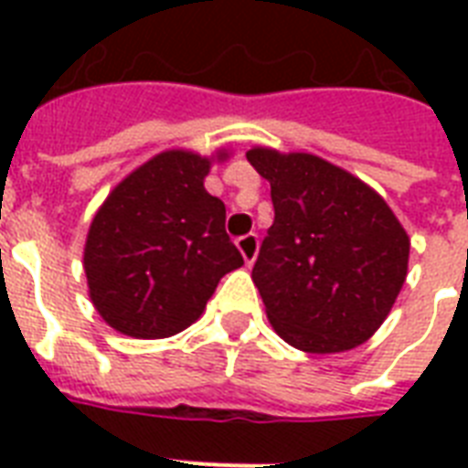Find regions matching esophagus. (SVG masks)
I'll list each match as a JSON object with an SVG mask.
<instances>
[{
  "instance_id": "obj_1",
  "label": "esophagus",
  "mask_w": 468,
  "mask_h": 468,
  "mask_svg": "<svg viewBox=\"0 0 468 468\" xmlns=\"http://www.w3.org/2000/svg\"><path fill=\"white\" fill-rule=\"evenodd\" d=\"M238 250L245 257V264H252L257 260V252H260V238L255 233L242 235V238H238Z\"/></svg>"
}]
</instances>
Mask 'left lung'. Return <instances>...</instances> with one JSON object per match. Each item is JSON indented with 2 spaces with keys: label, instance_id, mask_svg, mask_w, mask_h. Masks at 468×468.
<instances>
[{
  "label": "left lung",
  "instance_id": "left-lung-1",
  "mask_svg": "<svg viewBox=\"0 0 468 468\" xmlns=\"http://www.w3.org/2000/svg\"><path fill=\"white\" fill-rule=\"evenodd\" d=\"M270 182L274 223L252 282L282 340L311 355L362 345L396 303L410 240L362 179L308 153L252 148Z\"/></svg>",
  "mask_w": 468,
  "mask_h": 468
}]
</instances>
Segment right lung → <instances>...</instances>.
<instances>
[{
	"instance_id": "add662e5",
	"label": "right lung",
	"mask_w": 468,
	"mask_h": 468,
	"mask_svg": "<svg viewBox=\"0 0 468 468\" xmlns=\"http://www.w3.org/2000/svg\"><path fill=\"white\" fill-rule=\"evenodd\" d=\"M226 160V153H218ZM211 160L167 150L106 197L84 245L99 315L123 335L157 340L204 313L220 277L242 267L226 233V206L204 189Z\"/></svg>"
}]
</instances>
